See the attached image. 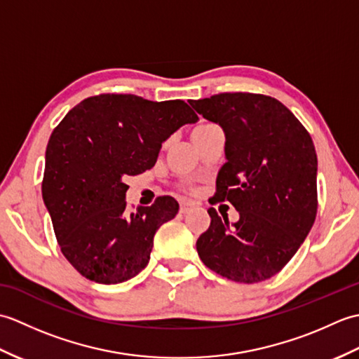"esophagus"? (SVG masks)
Returning <instances> with one entry per match:
<instances>
[{
  "mask_svg": "<svg viewBox=\"0 0 359 359\" xmlns=\"http://www.w3.org/2000/svg\"><path fill=\"white\" fill-rule=\"evenodd\" d=\"M193 207H194V203L188 202V201H184V202L180 203V212H188Z\"/></svg>",
  "mask_w": 359,
  "mask_h": 359,
  "instance_id": "obj_1",
  "label": "esophagus"
}]
</instances>
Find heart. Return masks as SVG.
Returning a JSON list of instances; mask_svg holds the SVG:
<instances>
[{"mask_svg": "<svg viewBox=\"0 0 359 359\" xmlns=\"http://www.w3.org/2000/svg\"><path fill=\"white\" fill-rule=\"evenodd\" d=\"M210 128H212V125H201V126H197V128H194L193 131H191V139H196L197 135H201L202 133H205V131H208Z\"/></svg>", "mask_w": 359, "mask_h": 359, "instance_id": "b5f03b06", "label": "heart"}]
</instances>
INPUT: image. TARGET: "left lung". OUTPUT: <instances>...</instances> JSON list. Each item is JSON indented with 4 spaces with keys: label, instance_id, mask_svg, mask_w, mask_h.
<instances>
[{
    "label": "left lung",
    "instance_id": "8db88e82",
    "mask_svg": "<svg viewBox=\"0 0 359 359\" xmlns=\"http://www.w3.org/2000/svg\"><path fill=\"white\" fill-rule=\"evenodd\" d=\"M225 134L226 163L217 172V202L239 212L233 224L208 210L211 224L196 242L210 270L243 284L280 271L313 226L318 157L310 134L276 98L234 93L191 100Z\"/></svg>",
    "mask_w": 359,
    "mask_h": 359
}]
</instances>
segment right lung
<instances>
[{
  "instance_id": "right-lung-1",
  "label": "right lung",
  "mask_w": 359,
  "mask_h": 359,
  "mask_svg": "<svg viewBox=\"0 0 359 359\" xmlns=\"http://www.w3.org/2000/svg\"><path fill=\"white\" fill-rule=\"evenodd\" d=\"M197 120L182 100L103 94L79 103L53 129L43 201L60 248L81 276L120 284L148 265L154 234L179 203L163 196L128 212L125 180L151 170L162 143Z\"/></svg>"
}]
</instances>
